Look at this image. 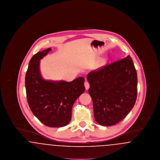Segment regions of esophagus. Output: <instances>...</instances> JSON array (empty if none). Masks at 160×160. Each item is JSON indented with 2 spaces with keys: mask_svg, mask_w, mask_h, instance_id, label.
Here are the masks:
<instances>
[{
  "mask_svg": "<svg viewBox=\"0 0 160 160\" xmlns=\"http://www.w3.org/2000/svg\"><path fill=\"white\" fill-rule=\"evenodd\" d=\"M84 86H85V88H86V90H88L89 88V87H90L89 83V82H88L87 80H86V81L84 82Z\"/></svg>",
  "mask_w": 160,
  "mask_h": 160,
  "instance_id": "1",
  "label": "esophagus"
}]
</instances>
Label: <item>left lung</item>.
Returning <instances> with one entry per match:
<instances>
[{"instance_id":"obj_1","label":"left lung","mask_w":160,"mask_h":160,"mask_svg":"<svg viewBox=\"0 0 160 160\" xmlns=\"http://www.w3.org/2000/svg\"><path fill=\"white\" fill-rule=\"evenodd\" d=\"M87 80L94 118L99 125H114L133 108L137 99V76L129 55L90 72Z\"/></svg>"}]
</instances>
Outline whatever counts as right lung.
<instances>
[{
    "label": "right lung",
    "mask_w": 160,
    "mask_h": 160,
    "mask_svg": "<svg viewBox=\"0 0 160 160\" xmlns=\"http://www.w3.org/2000/svg\"><path fill=\"white\" fill-rule=\"evenodd\" d=\"M48 48L33 56L25 77L28 104L40 122L50 127H62L71 119L74 102L85 91L84 78L71 82L44 80L39 69L40 60L51 51Z\"/></svg>",
    "instance_id": "1"
}]
</instances>
